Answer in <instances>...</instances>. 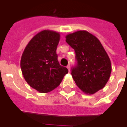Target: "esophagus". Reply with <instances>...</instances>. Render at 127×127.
Masks as SVG:
<instances>
[{
    "instance_id": "esophagus-1",
    "label": "esophagus",
    "mask_w": 127,
    "mask_h": 127,
    "mask_svg": "<svg viewBox=\"0 0 127 127\" xmlns=\"http://www.w3.org/2000/svg\"><path fill=\"white\" fill-rule=\"evenodd\" d=\"M67 68L68 69V70H69V71H70V69H71V66H70V64H69L67 66Z\"/></svg>"
}]
</instances>
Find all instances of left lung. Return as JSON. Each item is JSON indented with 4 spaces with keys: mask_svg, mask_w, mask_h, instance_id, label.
Instances as JSON below:
<instances>
[{
    "mask_svg": "<svg viewBox=\"0 0 127 127\" xmlns=\"http://www.w3.org/2000/svg\"><path fill=\"white\" fill-rule=\"evenodd\" d=\"M66 42L74 49L77 65L71 69L76 85L87 95L103 88L110 78L111 63L101 43L86 31L66 35Z\"/></svg>",
    "mask_w": 127,
    "mask_h": 127,
    "instance_id": "obj_1",
    "label": "left lung"
}]
</instances>
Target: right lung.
<instances>
[{
  "mask_svg": "<svg viewBox=\"0 0 127 127\" xmlns=\"http://www.w3.org/2000/svg\"><path fill=\"white\" fill-rule=\"evenodd\" d=\"M60 34L44 30L35 34L28 42L21 58V69L24 79L39 93H47L60 85L66 67L58 61L57 46Z\"/></svg>",
  "mask_w": 127,
  "mask_h": 127,
  "instance_id": "1",
  "label": "right lung"
}]
</instances>
